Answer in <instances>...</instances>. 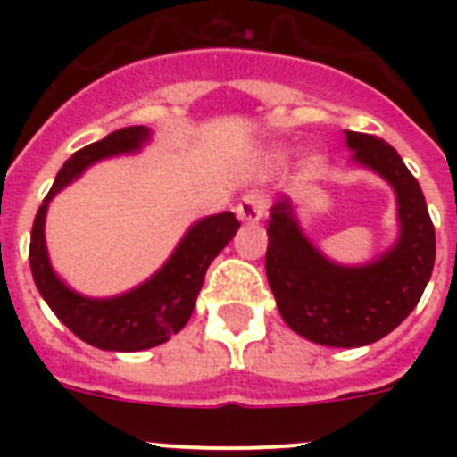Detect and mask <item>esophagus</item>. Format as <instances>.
<instances>
[{
  "mask_svg": "<svg viewBox=\"0 0 457 457\" xmlns=\"http://www.w3.org/2000/svg\"><path fill=\"white\" fill-rule=\"evenodd\" d=\"M265 208H268V199H265L263 194L249 192L240 199L236 212L242 221H258L261 217H263Z\"/></svg>",
  "mask_w": 457,
  "mask_h": 457,
  "instance_id": "34e87169",
  "label": "esophagus"
}]
</instances>
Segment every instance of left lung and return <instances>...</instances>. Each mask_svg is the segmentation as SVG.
I'll return each mask as SVG.
<instances>
[{
	"mask_svg": "<svg viewBox=\"0 0 457 457\" xmlns=\"http://www.w3.org/2000/svg\"><path fill=\"white\" fill-rule=\"evenodd\" d=\"M354 160L385 176L398 196L401 240L364 265L341 268L311 247L295 221L290 201L272 208L265 272L278 313L293 332L320 345L359 348L401 325L421 300L435 265V226L417 179L386 141L345 132Z\"/></svg>",
	"mask_w": 457,
	"mask_h": 457,
	"instance_id": "1",
	"label": "left lung"
}]
</instances>
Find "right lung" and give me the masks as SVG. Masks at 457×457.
Returning a JSON list of instances; mask_svg holds the SVG:
<instances>
[{
    "label": "right lung",
    "instance_id": "add662e5",
    "mask_svg": "<svg viewBox=\"0 0 457 457\" xmlns=\"http://www.w3.org/2000/svg\"><path fill=\"white\" fill-rule=\"evenodd\" d=\"M146 139L148 130L144 125H130L72 153L56 173L54 185L40 204L31 226L29 265L43 300L75 337L87 341L88 345L114 350V353H137V350L153 348L167 341L171 334L180 332L192 316L196 295L204 286L205 270L240 228V221L233 212L205 217L189 228L167 265L151 281L120 297L88 300L68 290L52 272L47 258L46 236H43L47 204L63 185L78 179L88 164L109 155L137 151Z\"/></svg>",
    "mask_w": 457,
    "mask_h": 457
}]
</instances>
